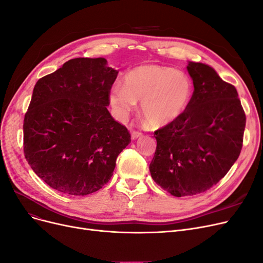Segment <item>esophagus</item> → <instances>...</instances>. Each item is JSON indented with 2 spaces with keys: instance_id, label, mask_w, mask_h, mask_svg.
<instances>
[{
  "instance_id": "esophagus-1",
  "label": "esophagus",
  "mask_w": 263,
  "mask_h": 263,
  "mask_svg": "<svg viewBox=\"0 0 263 263\" xmlns=\"http://www.w3.org/2000/svg\"><path fill=\"white\" fill-rule=\"evenodd\" d=\"M142 136V134L141 133H139V132H133L132 133V139H137V138H139V137H141Z\"/></svg>"
}]
</instances>
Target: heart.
<instances>
[{"instance_id":"obj_1","label":"heart","mask_w":263,"mask_h":263,"mask_svg":"<svg viewBox=\"0 0 263 263\" xmlns=\"http://www.w3.org/2000/svg\"><path fill=\"white\" fill-rule=\"evenodd\" d=\"M193 95L191 79L182 71L158 65H142L132 69L124 85L115 84L108 100L116 114L125 118L137 101L140 113L151 128H162L186 112Z\"/></svg>"}]
</instances>
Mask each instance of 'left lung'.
<instances>
[{"label":"left lung","mask_w":263,"mask_h":263,"mask_svg":"<svg viewBox=\"0 0 263 263\" xmlns=\"http://www.w3.org/2000/svg\"><path fill=\"white\" fill-rule=\"evenodd\" d=\"M194 92L178 121L155 132L149 170L171 195L203 193L226 176L240 155L246 115L236 87L212 67L189 61Z\"/></svg>","instance_id":"left-lung-1"}]
</instances>
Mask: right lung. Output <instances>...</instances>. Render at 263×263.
<instances>
[{"label":"right lung","instance_id":"obj_1","mask_svg":"<svg viewBox=\"0 0 263 263\" xmlns=\"http://www.w3.org/2000/svg\"><path fill=\"white\" fill-rule=\"evenodd\" d=\"M117 74L105 58H76L37 81L24 118V154L50 187L87 195L112 178L130 142L107 109Z\"/></svg>","mask_w":263,"mask_h":263}]
</instances>
